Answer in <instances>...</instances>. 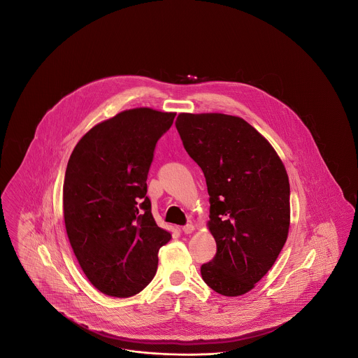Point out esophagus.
<instances>
[{
  "mask_svg": "<svg viewBox=\"0 0 358 358\" xmlns=\"http://www.w3.org/2000/svg\"><path fill=\"white\" fill-rule=\"evenodd\" d=\"M182 231H184V234L189 235V234H192V232L194 231V225H193V224H187V225L182 228Z\"/></svg>",
  "mask_w": 358,
  "mask_h": 358,
  "instance_id": "34e87169",
  "label": "esophagus"
}]
</instances>
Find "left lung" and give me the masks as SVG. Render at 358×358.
Listing matches in <instances>:
<instances>
[{"label":"left lung","mask_w":358,"mask_h":358,"mask_svg":"<svg viewBox=\"0 0 358 358\" xmlns=\"http://www.w3.org/2000/svg\"><path fill=\"white\" fill-rule=\"evenodd\" d=\"M176 127L209 194L206 225L217 252L201 276L222 295H243L268 273L289 236L287 171L271 143L240 117L181 113Z\"/></svg>","instance_id":"obj_1"}]
</instances>
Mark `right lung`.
Wrapping results in <instances>:
<instances>
[{"label":"right lung","mask_w":358,"mask_h":358,"mask_svg":"<svg viewBox=\"0 0 358 358\" xmlns=\"http://www.w3.org/2000/svg\"><path fill=\"white\" fill-rule=\"evenodd\" d=\"M174 117L124 110L88 130L69 157L63 185L69 243L87 279L108 296L145 289L171 238L155 224L146 180L155 143Z\"/></svg>","instance_id":"obj_1"}]
</instances>
